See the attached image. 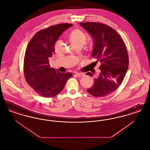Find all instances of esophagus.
Returning <instances> with one entry per match:
<instances>
[{
    "label": "esophagus",
    "instance_id": "obj_1",
    "mask_svg": "<svg viewBox=\"0 0 150 150\" xmlns=\"http://www.w3.org/2000/svg\"><path fill=\"white\" fill-rule=\"evenodd\" d=\"M75 74V75H76L78 77H81L84 75V74L83 73H80V72H76Z\"/></svg>",
    "mask_w": 150,
    "mask_h": 150
}]
</instances>
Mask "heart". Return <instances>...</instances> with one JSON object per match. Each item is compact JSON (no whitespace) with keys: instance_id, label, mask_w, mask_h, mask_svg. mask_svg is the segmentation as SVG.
I'll use <instances>...</instances> for the list:
<instances>
[{"instance_id":"obj_1","label":"heart","mask_w":150,"mask_h":150,"mask_svg":"<svg viewBox=\"0 0 150 150\" xmlns=\"http://www.w3.org/2000/svg\"><path fill=\"white\" fill-rule=\"evenodd\" d=\"M69 39L74 47L83 45L87 40V35L85 33L79 29L72 30L69 34Z\"/></svg>"}]
</instances>
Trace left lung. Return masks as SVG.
Masks as SVG:
<instances>
[{
  "mask_svg": "<svg viewBox=\"0 0 150 150\" xmlns=\"http://www.w3.org/2000/svg\"><path fill=\"white\" fill-rule=\"evenodd\" d=\"M92 36V56L100 62V74L94 84L86 91L94 97H103L115 92L121 85L127 71L129 56L121 36L107 25L94 22L80 23ZM88 72L93 76V74Z\"/></svg>",
  "mask_w": 150,
  "mask_h": 150,
  "instance_id": "obj_1",
  "label": "left lung"
}]
</instances>
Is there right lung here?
Wrapping results in <instances>:
<instances>
[{"label": "right lung", "instance_id": "1", "mask_svg": "<svg viewBox=\"0 0 150 150\" xmlns=\"http://www.w3.org/2000/svg\"><path fill=\"white\" fill-rule=\"evenodd\" d=\"M71 23H60L37 32L31 38L25 51L23 72L27 83L39 95L50 98L64 89L71 72L61 73L50 67L49 58L55 52L59 36Z\"/></svg>", "mask_w": 150, "mask_h": 150}]
</instances>
